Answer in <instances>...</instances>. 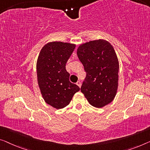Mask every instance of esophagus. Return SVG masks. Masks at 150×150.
Wrapping results in <instances>:
<instances>
[{"mask_svg":"<svg viewBox=\"0 0 150 150\" xmlns=\"http://www.w3.org/2000/svg\"><path fill=\"white\" fill-rule=\"evenodd\" d=\"M76 84H77V86L79 87V88H81V82H80V81H77V83H76Z\"/></svg>","mask_w":150,"mask_h":150,"instance_id":"34e87169","label":"esophagus"}]
</instances>
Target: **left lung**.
Masks as SVG:
<instances>
[{
    "label": "left lung",
    "mask_w": 150,
    "mask_h": 150,
    "mask_svg": "<svg viewBox=\"0 0 150 150\" xmlns=\"http://www.w3.org/2000/svg\"><path fill=\"white\" fill-rule=\"evenodd\" d=\"M77 57L86 72L81 91L91 106L102 108L115 98L119 62L113 46L103 39L80 44Z\"/></svg>",
    "instance_id": "left-lung-1"
}]
</instances>
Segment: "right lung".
<instances>
[{
	"label": "right lung",
	"instance_id": "1",
	"mask_svg": "<svg viewBox=\"0 0 150 150\" xmlns=\"http://www.w3.org/2000/svg\"><path fill=\"white\" fill-rule=\"evenodd\" d=\"M74 44L50 42L40 50L36 63L37 79L40 92L47 104L53 108L66 107L79 91L70 82L66 63L75 50Z\"/></svg>",
	"mask_w": 150,
	"mask_h": 150
}]
</instances>
